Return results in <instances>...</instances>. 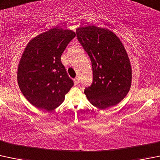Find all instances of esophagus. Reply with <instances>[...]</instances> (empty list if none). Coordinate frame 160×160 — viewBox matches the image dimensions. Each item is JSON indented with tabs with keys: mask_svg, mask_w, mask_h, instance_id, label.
Here are the masks:
<instances>
[{
	"mask_svg": "<svg viewBox=\"0 0 160 160\" xmlns=\"http://www.w3.org/2000/svg\"><path fill=\"white\" fill-rule=\"evenodd\" d=\"M73 81H74L75 85H78L79 83H80V80H79L78 77H76V78L74 79V80H73Z\"/></svg>",
	"mask_w": 160,
	"mask_h": 160,
	"instance_id": "obj_1",
	"label": "esophagus"
}]
</instances>
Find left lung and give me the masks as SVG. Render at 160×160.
Listing matches in <instances>:
<instances>
[{"label": "left lung", "mask_w": 160, "mask_h": 160, "mask_svg": "<svg viewBox=\"0 0 160 160\" xmlns=\"http://www.w3.org/2000/svg\"><path fill=\"white\" fill-rule=\"evenodd\" d=\"M76 32L93 67V83L84 91L87 100L100 110L114 107L125 98L132 83V67L123 44L107 28L89 25Z\"/></svg>", "instance_id": "8db88e82"}]
</instances>
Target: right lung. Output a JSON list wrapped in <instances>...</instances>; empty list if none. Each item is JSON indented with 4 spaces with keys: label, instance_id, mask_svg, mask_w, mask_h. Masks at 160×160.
Wrapping results in <instances>:
<instances>
[{
    "label": "right lung",
    "instance_id": "1",
    "mask_svg": "<svg viewBox=\"0 0 160 160\" xmlns=\"http://www.w3.org/2000/svg\"><path fill=\"white\" fill-rule=\"evenodd\" d=\"M74 31L52 28L28 42L18 67V82L25 98L33 107L51 111L58 107L73 86L60 58Z\"/></svg>",
    "mask_w": 160,
    "mask_h": 160
}]
</instances>
